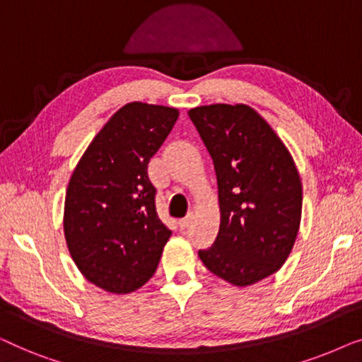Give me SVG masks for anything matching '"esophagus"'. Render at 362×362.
Returning <instances> with one entry per match:
<instances>
[{
  "label": "esophagus",
  "mask_w": 362,
  "mask_h": 362,
  "mask_svg": "<svg viewBox=\"0 0 362 362\" xmlns=\"http://www.w3.org/2000/svg\"><path fill=\"white\" fill-rule=\"evenodd\" d=\"M192 221H194V214L189 212V214H187L186 217H182V219L180 221V227H181V229H187V227L192 224Z\"/></svg>",
  "instance_id": "obj_1"
}]
</instances>
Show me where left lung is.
I'll return each mask as SVG.
<instances>
[{
  "instance_id": "1",
  "label": "left lung",
  "mask_w": 362,
  "mask_h": 362,
  "mask_svg": "<svg viewBox=\"0 0 362 362\" xmlns=\"http://www.w3.org/2000/svg\"><path fill=\"white\" fill-rule=\"evenodd\" d=\"M187 113L214 163L219 189V234L199 259L232 285L257 284L293 249L303 201L298 170L252 107L214 103Z\"/></svg>"
}]
</instances>
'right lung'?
<instances>
[{"mask_svg":"<svg viewBox=\"0 0 362 362\" xmlns=\"http://www.w3.org/2000/svg\"><path fill=\"white\" fill-rule=\"evenodd\" d=\"M180 112L132 102L97 133L74 170L64 206V234L81 274L110 293L146 284L171 230L156 214L148 163Z\"/></svg>","mask_w":362,"mask_h":362,"instance_id":"right-lung-1","label":"right lung"}]
</instances>
